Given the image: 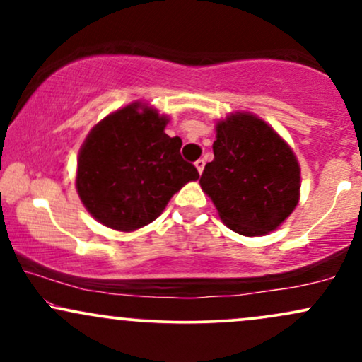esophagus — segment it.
Here are the masks:
<instances>
[{"label":"esophagus","mask_w":362,"mask_h":362,"mask_svg":"<svg viewBox=\"0 0 362 362\" xmlns=\"http://www.w3.org/2000/svg\"><path fill=\"white\" fill-rule=\"evenodd\" d=\"M194 165H195V168H197V172H199V173H202V170H204V165H206V161L202 160V158H199V160L195 161Z\"/></svg>","instance_id":"1"}]
</instances>
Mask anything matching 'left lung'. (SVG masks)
Segmentation results:
<instances>
[{"label":"left lung","mask_w":362,"mask_h":362,"mask_svg":"<svg viewBox=\"0 0 362 362\" xmlns=\"http://www.w3.org/2000/svg\"><path fill=\"white\" fill-rule=\"evenodd\" d=\"M213 151L199 184L230 230L262 236L289 218L300 202L301 168L265 120L250 112L218 120Z\"/></svg>","instance_id":"left-lung-1"}]
</instances>
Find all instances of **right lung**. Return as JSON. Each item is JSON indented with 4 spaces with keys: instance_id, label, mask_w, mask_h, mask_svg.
Listing matches in <instances>:
<instances>
[{
    "instance_id": "1",
    "label": "right lung",
    "mask_w": 362,
    "mask_h": 362,
    "mask_svg": "<svg viewBox=\"0 0 362 362\" xmlns=\"http://www.w3.org/2000/svg\"><path fill=\"white\" fill-rule=\"evenodd\" d=\"M170 119L148 103L132 102L103 117L78 155L76 190L103 226L136 231L163 213L173 194L197 180L180 156V138H170Z\"/></svg>"
}]
</instances>
